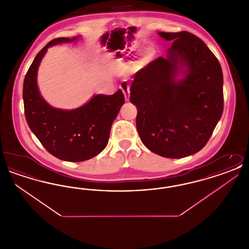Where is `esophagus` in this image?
<instances>
[{
    "label": "esophagus",
    "instance_id": "1",
    "mask_svg": "<svg viewBox=\"0 0 249 249\" xmlns=\"http://www.w3.org/2000/svg\"><path fill=\"white\" fill-rule=\"evenodd\" d=\"M120 89L125 96V100L129 101L130 100V87L127 83H122L120 86Z\"/></svg>",
    "mask_w": 249,
    "mask_h": 249
}]
</instances>
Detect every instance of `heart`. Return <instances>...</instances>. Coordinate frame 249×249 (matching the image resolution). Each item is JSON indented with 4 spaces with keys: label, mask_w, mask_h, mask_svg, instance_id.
Wrapping results in <instances>:
<instances>
[{
    "label": "heart",
    "mask_w": 249,
    "mask_h": 249,
    "mask_svg": "<svg viewBox=\"0 0 249 249\" xmlns=\"http://www.w3.org/2000/svg\"><path fill=\"white\" fill-rule=\"evenodd\" d=\"M151 55H152V53H151V52H149V53H148V56H151ZM119 63H121V61H120V60H119Z\"/></svg>",
    "instance_id": "heart-1"
}]
</instances>
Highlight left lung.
<instances>
[{
  "label": "left lung",
  "instance_id": "1",
  "mask_svg": "<svg viewBox=\"0 0 249 249\" xmlns=\"http://www.w3.org/2000/svg\"><path fill=\"white\" fill-rule=\"evenodd\" d=\"M174 41L160 57L134 74L130 101L137 107L136 128L153 153L180 159L199 152L223 113V73L213 52L188 32L159 33ZM180 72L185 77L176 80Z\"/></svg>",
  "mask_w": 249,
  "mask_h": 249
}]
</instances>
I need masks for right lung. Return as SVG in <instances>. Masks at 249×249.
Wrapping results in <instances>:
<instances>
[{
	"mask_svg": "<svg viewBox=\"0 0 249 249\" xmlns=\"http://www.w3.org/2000/svg\"><path fill=\"white\" fill-rule=\"evenodd\" d=\"M78 37L50 41L36 55L23 83L24 112L30 129L50 154L71 162L89 160L107 147L112 123L125 102L120 89L113 95H95L85 106L72 110L53 108L43 99L37 87V71L48 48Z\"/></svg>",
	"mask_w": 249,
	"mask_h": 249,
	"instance_id": "obj_1",
	"label": "right lung"
}]
</instances>
